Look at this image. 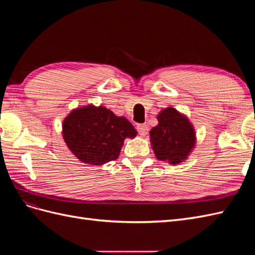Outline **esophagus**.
Instances as JSON below:
<instances>
[{"mask_svg":"<svg viewBox=\"0 0 255 255\" xmlns=\"http://www.w3.org/2000/svg\"><path fill=\"white\" fill-rule=\"evenodd\" d=\"M137 130L140 135L144 136V135H146V133H148L149 127L146 125H137Z\"/></svg>","mask_w":255,"mask_h":255,"instance_id":"34e87169","label":"esophagus"}]
</instances>
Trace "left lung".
<instances>
[{
	"label": "left lung",
	"instance_id": "1",
	"mask_svg": "<svg viewBox=\"0 0 255 255\" xmlns=\"http://www.w3.org/2000/svg\"><path fill=\"white\" fill-rule=\"evenodd\" d=\"M157 120L158 125L150 130V140L156 158L172 165L181 163L194 149V128L173 107L161 111Z\"/></svg>",
	"mask_w": 255,
	"mask_h": 255
}]
</instances>
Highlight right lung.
I'll return each instance as SVG.
<instances>
[{
  "instance_id": "right-lung-1",
  "label": "right lung",
  "mask_w": 255,
  "mask_h": 255,
  "mask_svg": "<svg viewBox=\"0 0 255 255\" xmlns=\"http://www.w3.org/2000/svg\"><path fill=\"white\" fill-rule=\"evenodd\" d=\"M136 134L127 118L117 117L104 106L76 109L63 123L68 148L83 163L97 166L117 159L126 138Z\"/></svg>"
}]
</instances>
